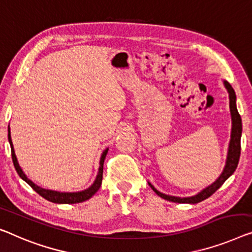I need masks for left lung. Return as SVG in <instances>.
<instances>
[{
	"instance_id": "obj_1",
	"label": "left lung",
	"mask_w": 252,
	"mask_h": 252,
	"mask_svg": "<svg viewBox=\"0 0 252 252\" xmlns=\"http://www.w3.org/2000/svg\"><path fill=\"white\" fill-rule=\"evenodd\" d=\"M225 87H226L228 92V97H230V110L232 115V132H231V141H230V147H228V154H227V159L226 165L223 173L220 174L219 179L213 183L212 186H209L199 192L198 194L193 197L189 198H179L174 196H167L159 191H157L155 188L149 183V186L155 192L158 194L159 197H162L165 200L179 202V204H197L205 199L209 198L212 194L220 189L223 186V183L230 178V176L234 173L235 168L238 167V163L240 159V154H241V133H242V122H241V116H240L238 110H236V104H235V93L234 89L232 88V86L228 84L227 81H224Z\"/></svg>"
}]
</instances>
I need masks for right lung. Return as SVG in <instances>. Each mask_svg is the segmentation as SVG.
<instances>
[{
	"label": "right lung",
	"instance_id": "right-lung-1",
	"mask_svg": "<svg viewBox=\"0 0 252 252\" xmlns=\"http://www.w3.org/2000/svg\"><path fill=\"white\" fill-rule=\"evenodd\" d=\"M7 137H9V142H10V146H11V155H12V162H13L14 167H16L17 173L19 174V176H20L22 180H24V181L27 182L28 185L32 187L37 193L39 194V196H42L44 199H46V200L51 201V202H54V204H78V202H82V201L87 200V199H89V198H92L100 188V185H102V180H103L104 160H105V157H106V154H107L108 149L104 150L103 155H102V157H100V163H99L100 166H99V170H98V174H97L95 182L93 183L92 187H89L88 189H86L84 191H80V192H58V191L46 190V189H43V188H40L38 186H36L35 183H33L32 181H30L27 176L25 175V173L21 170V167L19 166L16 154H14L12 140H11V136H10V126H9V134H7Z\"/></svg>",
	"mask_w": 252,
	"mask_h": 252
}]
</instances>
